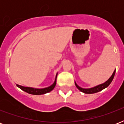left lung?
Wrapping results in <instances>:
<instances>
[{"mask_svg":"<svg viewBox=\"0 0 124 124\" xmlns=\"http://www.w3.org/2000/svg\"><path fill=\"white\" fill-rule=\"evenodd\" d=\"M115 71L116 70H115L113 72V73L112 75V76L111 77L109 78L108 81H106V82L104 83V84H100V85H98L97 86L94 87H93V88H90V89H83L81 88L80 87H79L78 85L75 82V85L76 87H77L78 89H79L80 91L84 93L85 94H93V93H97V92H99L100 91H102V89H104L106 88L107 87H108L109 85V84L111 83L112 80H113V78L115 77Z\"/></svg>","mask_w":124,"mask_h":124,"instance_id":"left-lung-1","label":"left lung"}]
</instances>
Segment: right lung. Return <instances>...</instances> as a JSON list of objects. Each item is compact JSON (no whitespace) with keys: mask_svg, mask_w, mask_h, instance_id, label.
Returning <instances> with one entry per match:
<instances>
[{"mask_svg":"<svg viewBox=\"0 0 124 124\" xmlns=\"http://www.w3.org/2000/svg\"><path fill=\"white\" fill-rule=\"evenodd\" d=\"M56 79L54 80V82L53 84L51 86L48 87H46V88L44 89H34L32 88V87H24L21 86V85H19L16 84V86L18 87L19 88L21 89L22 91H24L25 92L28 93L29 94H35V95H40V94H45V93H47L50 92L51 91H52L54 87L56 85Z\"/></svg>","mask_w":124,"mask_h":124,"instance_id":"right-lung-1","label":"right lung"}]
</instances>
